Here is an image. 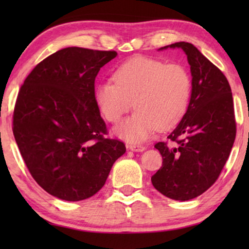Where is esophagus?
I'll return each instance as SVG.
<instances>
[{
	"instance_id": "34e87169",
	"label": "esophagus",
	"mask_w": 249,
	"mask_h": 249,
	"mask_svg": "<svg viewBox=\"0 0 249 249\" xmlns=\"http://www.w3.org/2000/svg\"><path fill=\"white\" fill-rule=\"evenodd\" d=\"M128 148L130 149L132 152H144L146 147L142 145H136V144H131V145H128Z\"/></svg>"
}]
</instances>
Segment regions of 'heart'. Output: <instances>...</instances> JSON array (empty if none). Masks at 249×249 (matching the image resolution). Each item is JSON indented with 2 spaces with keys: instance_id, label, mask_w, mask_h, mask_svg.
<instances>
[{
  "instance_id": "b5f03b06",
  "label": "heart",
  "mask_w": 249,
  "mask_h": 249,
  "mask_svg": "<svg viewBox=\"0 0 249 249\" xmlns=\"http://www.w3.org/2000/svg\"><path fill=\"white\" fill-rule=\"evenodd\" d=\"M113 81L97 85L95 102L111 124L120 121L132 105L137 108L117 128L128 142H144L158 128L175 127L188 107L192 77L181 64L135 56L114 71Z\"/></svg>"
}]
</instances>
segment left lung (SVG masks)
<instances>
[{"instance_id":"left-lung-1","label":"left lung","mask_w":249,"mask_h":249,"mask_svg":"<svg viewBox=\"0 0 249 249\" xmlns=\"http://www.w3.org/2000/svg\"><path fill=\"white\" fill-rule=\"evenodd\" d=\"M181 49L192 73V94L181 121L168 136L170 144L155 145L163 159L152 183L162 195L189 200L206 192L219 178L236 138L230 85L220 69L193 44L161 47Z\"/></svg>"}]
</instances>
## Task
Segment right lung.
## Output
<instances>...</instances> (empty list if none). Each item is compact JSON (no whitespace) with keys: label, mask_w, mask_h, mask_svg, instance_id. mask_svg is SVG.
Masks as SVG:
<instances>
[{"label":"right lung","mask_w":249,"mask_h":249,"mask_svg":"<svg viewBox=\"0 0 249 249\" xmlns=\"http://www.w3.org/2000/svg\"><path fill=\"white\" fill-rule=\"evenodd\" d=\"M114 51L67 47L34 68L20 88L13 135L30 175L54 197L78 202L95 195L125 153L95 102V78Z\"/></svg>","instance_id":"add662e5"}]
</instances>
